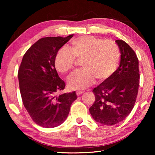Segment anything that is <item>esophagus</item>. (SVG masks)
<instances>
[{"mask_svg":"<svg viewBox=\"0 0 155 155\" xmlns=\"http://www.w3.org/2000/svg\"><path fill=\"white\" fill-rule=\"evenodd\" d=\"M83 93H84V91H77V92H76V94L79 96V95L83 94Z\"/></svg>","mask_w":155,"mask_h":155,"instance_id":"esophagus-1","label":"esophagus"}]
</instances>
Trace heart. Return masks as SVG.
Wrapping results in <instances>:
<instances>
[{"label": "heart", "instance_id": "b5f03b06", "mask_svg": "<svg viewBox=\"0 0 155 155\" xmlns=\"http://www.w3.org/2000/svg\"><path fill=\"white\" fill-rule=\"evenodd\" d=\"M76 60L80 61L81 70L68 80L72 90H83L94 83L107 80L117 68L120 58L118 46L112 41H104L94 36H82L71 42L70 50L63 48L57 53L55 65L61 73L73 68Z\"/></svg>", "mask_w": 155, "mask_h": 155}]
</instances>
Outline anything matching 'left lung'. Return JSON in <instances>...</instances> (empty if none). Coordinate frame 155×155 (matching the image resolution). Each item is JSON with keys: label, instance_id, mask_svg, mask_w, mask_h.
Wrapping results in <instances>:
<instances>
[{"label": "left lung", "instance_id": "obj_1", "mask_svg": "<svg viewBox=\"0 0 155 155\" xmlns=\"http://www.w3.org/2000/svg\"><path fill=\"white\" fill-rule=\"evenodd\" d=\"M120 52L118 69L109 78L94 88L95 101L90 108L95 121L114 126L124 120L134 107L138 92V59L128 44L116 40Z\"/></svg>", "mask_w": 155, "mask_h": 155}]
</instances>
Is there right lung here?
Segmentation results:
<instances>
[{
    "label": "right lung",
    "mask_w": 155,
    "mask_h": 155,
    "mask_svg": "<svg viewBox=\"0 0 155 155\" xmlns=\"http://www.w3.org/2000/svg\"><path fill=\"white\" fill-rule=\"evenodd\" d=\"M44 37L33 44L23 56L18 71L22 102L33 121L44 128L60 126L77 99L75 91L56 95L65 84L55 68L58 50L73 37Z\"/></svg>",
    "instance_id": "1"
}]
</instances>
